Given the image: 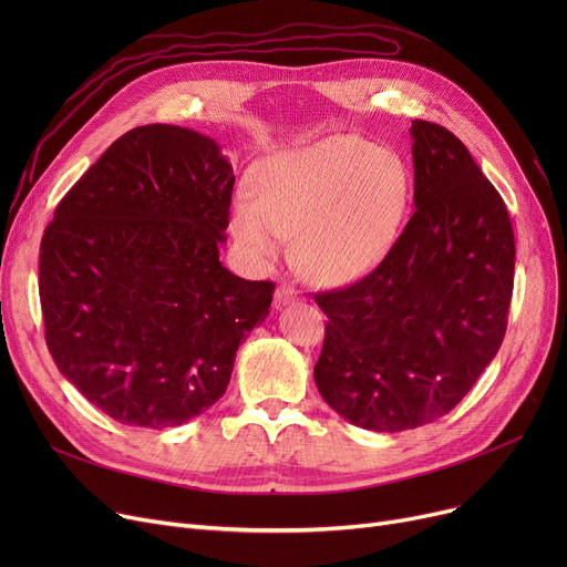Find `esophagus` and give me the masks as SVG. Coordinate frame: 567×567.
Segmentation results:
<instances>
[{"mask_svg":"<svg viewBox=\"0 0 567 567\" xmlns=\"http://www.w3.org/2000/svg\"><path fill=\"white\" fill-rule=\"evenodd\" d=\"M296 299H299V291H296V289L289 287V285H280V287L276 289V296H274V306H276V310H280V308L293 303Z\"/></svg>","mask_w":567,"mask_h":567,"instance_id":"obj_1","label":"esophagus"}]
</instances>
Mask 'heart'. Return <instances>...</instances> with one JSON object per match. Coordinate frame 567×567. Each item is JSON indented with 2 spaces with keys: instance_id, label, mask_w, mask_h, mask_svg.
Masks as SVG:
<instances>
[{
  "instance_id": "b5f03b06",
  "label": "heart",
  "mask_w": 567,
  "mask_h": 567,
  "mask_svg": "<svg viewBox=\"0 0 567 567\" xmlns=\"http://www.w3.org/2000/svg\"><path fill=\"white\" fill-rule=\"evenodd\" d=\"M255 195L231 202V236L244 255L274 264L296 236V259L323 285L370 274L398 241L409 204L400 154L355 135H331L264 158Z\"/></svg>"
}]
</instances>
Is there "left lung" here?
<instances>
[{
	"label": "left lung",
	"mask_w": 567,
	"mask_h": 567,
	"mask_svg": "<svg viewBox=\"0 0 567 567\" xmlns=\"http://www.w3.org/2000/svg\"><path fill=\"white\" fill-rule=\"evenodd\" d=\"M413 206L370 276L317 293L329 317L315 383L344 421L402 432L460 404L508 323L515 234L468 148L439 124L411 126Z\"/></svg>",
	"instance_id": "8db88e82"
}]
</instances>
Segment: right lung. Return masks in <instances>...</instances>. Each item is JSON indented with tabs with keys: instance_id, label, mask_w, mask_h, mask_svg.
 <instances>
[{
	"instance_id": "1",
	"label": "right lung",
	"mask_w": 567,
	"mask_h": 567,
	"mask_svg": "<svg viewBox=\"0 0 567 567\" xmlns=\"http://www.w3.org/2000/svg\"><path fill=\"white\" fill-rule=\"evenodd\" d=\"M234 169L190 128L128 131L59 202L39 257L45 342L112 421L163 430L214 406L274 282L220 261Z\"/></svg>"
}]
</instances>
